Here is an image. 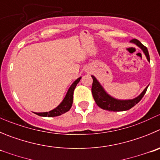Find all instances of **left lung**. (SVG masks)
<instances>
[{
	"label": "left lung",
	"mask_w": 160,
	"mask_h": 160,
	"mask_svg": "<svg viewBox=\"0 0 160 160\" xmlns=\"http://www.w3.org/2000/svg\"><path fill=\"white\" fill-rule=\"evenodd\" d=\"M130 42L136 44L138 46H139L141 49L143 50L144 53L145 54L146 57H147L148 60L150 62V57L149 54H148V51L147 47L144 46V45L141 44L140 41L138 39L134 38L132 39ZM92 97H93L94 100L97 103V105L100 108L104 109V110L107 111H112V112H122V111H127L133 108V106L136 105L138 102L142 99L144 95L145 94L146 91H147L148 86L144 89V90L141 92V95L138 97L137 98L133 99V100H118L116 99L112 98V97L106 93L104 89L102 88L100 83L97 82L96 78L94 76H92Z\"/></svg>",
	"instance_id": "8db88e82"
}]
</instances>
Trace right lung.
<instances>
[{
	"label": "right lung",
	"instance_id": "1",
	"mask_svg": "<svg viewBox=\"0 0 160 160\" xmlns=\"http://www.w3.org/2000/svg\"><path fill=\"white\" fill-rule=\"evenodd\" d=\"M81 78H78L71 85V87L69 88L68 91V93H67L66 97H65L64 100H63L61 104L58 106L57 108H56L53 110L50 111L48 112H42V113H35L36 115H40V116H44V117H55V116H59V115H62V114L65 113V112H68V111L71 109V106H72L73 103V94H74V90L75 89L76 86H77L78 83L79 82Z\"/></svg>",
	"mask_w": 160,
	"mask_h": 160
}]
</instances>
